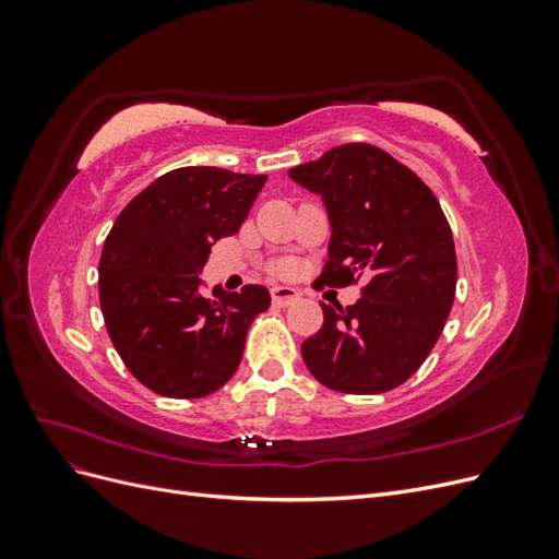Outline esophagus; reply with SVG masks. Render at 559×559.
<instances>
[{
    "instance_id": "1",
    "label": "esophagus",
    "mask_w": 559,
    "mask_h": 559,
    "mask_svg": "<svg viewBox=\"0 0 559 559\" xmlns=\"http://www.w3.org/2000/svg\"><path fill=\"white\" fill-rule=\"evenodd\" d=\"M270 298H273V306L289 308L298 300V292L292 289V286H275V289L270 292Z\"/></svg>"
}]
</instances>
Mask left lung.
Wrapping results in <instances>:
<instances>
[{"label": "left lung", "mask_w": 559, "mask_h": 559, "mask_svg": "<svg viewBox=\"0 0 559 559\" xmlns=\"http://www.w3.org/2000/svg\"><path fill=\"white\" fill-rule=\"evenodd\" d=\"M289 177L319 193L331 222L314 286L357 284L354 306H326L300 347L310 373L343 394H382L425 364L452 310L456 253L448 218L411 167L373 144H343Z\"/></svg>", "instance_id": "8db88e82"}]
</instances>
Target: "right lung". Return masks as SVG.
Listing matches in <instances>:
<instances>
[{
    "instance_id": "obj_1",
    "label": "right lung",
    "mask_w": 559,
    "mask_h": 559,
    "mask_svg": "<svg viewBox=\"0 0 559 559\" xmlns=\"http://www.w3.org/2000/svg\"><path fill=\"white\" fill-rule=\"evenodd\" d=\"M265 175L179 167L134 195L99 259V308L130 373L151 392L200 399L240 366L251 321L270 308L261 284L198 294L212 245L240 230Z\"/></svg>"
}]
</instances>
